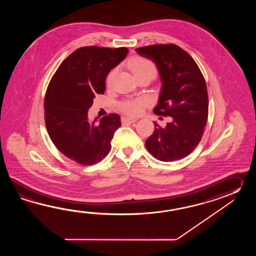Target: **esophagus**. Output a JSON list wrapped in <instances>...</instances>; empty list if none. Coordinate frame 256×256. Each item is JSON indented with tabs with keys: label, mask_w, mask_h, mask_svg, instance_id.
Returning a JSON list of instances; mask_svg holds the SVG:
<instances>
[{
	"label": "esophagus",
	"mask_w": 256,
	"mask_h": 256,
	"mask_svg": "<svg viewBox=\"0 0 256 256\" xmlns=\"http://www.w3.org/2000/svg\"><path fill=\"white\" fill-rule=\"evenodd\" d=\"M122 122H127V124H132V122H136V119H134V118H130V117H126V116H124V117L122 118Z\"/></svg>",
	"instance_id": "esophagus-1"
}]
</instances>
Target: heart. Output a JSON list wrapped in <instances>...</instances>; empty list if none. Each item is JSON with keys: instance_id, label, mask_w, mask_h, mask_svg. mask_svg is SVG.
<instances>
[{"instance_id": "1", "label": "heart", "mask_w": 256, "mask_h": 256, "mask_svg": "<svg viewBox=\"0 0 256 256\" xmlns=\"http://www.w3.org/2000/svg\"><path fill=\"white\" fill-rule=\"evenodd\" d=\"M130 70L132 72L134 76H139L144 74H152L156 76V66L150 60H146L144 58L136 56L134 58L130 60L129 63ZM116 70H112L110 72L106 78L107 84L110 85L115 76ZM146 104V100L144 98H132V100H127L126 102L120 104V109L126 114L137 115L142 112V107Z\"/></svg>"}]
</instances>
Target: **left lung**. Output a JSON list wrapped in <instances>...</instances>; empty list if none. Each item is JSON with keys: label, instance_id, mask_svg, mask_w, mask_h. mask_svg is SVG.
<instances>
[{"label": "left lung", "instance_id": "1", "mask_svg": "<svg viewBox=\"0 0 256 256\" xmlns=\"http://www.w3.org/2000/svg\"><path fill=\"white\" fill-rule=\"evenodd\" d=\"M152 60L162 82L156 114L172 119L164 127L154 122L146 141L148 152L163 162L188 156L202 139L208 120L207 86L195 60L174 44H154L136 49Z\"/></svg>", "mask_w": 256, "mask_h": 256}]
</instances>
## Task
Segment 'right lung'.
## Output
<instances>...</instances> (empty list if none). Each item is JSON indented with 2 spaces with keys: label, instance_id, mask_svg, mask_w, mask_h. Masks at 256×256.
Wrapping results in <instances>:
<instances>
[{
  "label": "right lung",
  "instance_id": "obj_1",
  "mask_svg": "<svg viewBox=\"0 0 256 256\" xmlns=\"http://www.w3.org/2000/svg\"><path fill=\"white\" fill-rule=\"evenodd\" d=\"M128 48L84 46L66 58L46 90L44 122L51 141L66 158L90 166L110 152V141L120 124V116L88 119L93 98L105 92L110 71L124 60Z\"/></svg>",
  "mask_w": 256,
  "mask_h": 256
}]
</instances>
